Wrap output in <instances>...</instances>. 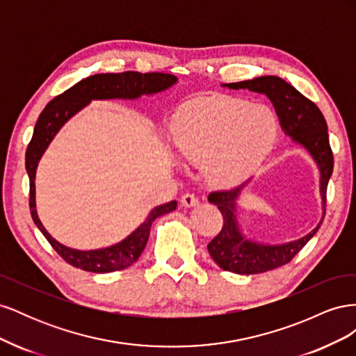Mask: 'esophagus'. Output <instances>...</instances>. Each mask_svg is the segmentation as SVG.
Here are the masks:
<instances>
[{"instance_id":"obj_1","label":"esophagus","mask_w":356,"mask_h":356,"mask_svg":"<svg viewBox=\"0 0 356 356\" xmlns=\"http://www.w3.org/2000/svg\"><path fill=\"white\" fill-rule=\"evenodd\" d=\"M181 204H182V207H186V208L197 207L199 199L195 195H193V193H186V195L181 197Z\"/></svg>"}]
</instances>
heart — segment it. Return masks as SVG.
Instances as JSON below:
<instances>
[{
  "label": "heart",
  "instance_id": "heart-1",
  "mask_svg": "<svg viewBox=\"0 0 356 356\" xmlns=\"http://www.w3.org/2000/svg\"><path fill=\"white\" fill-rule=\"evenodd\" d=\"M275 138L270 110L232 98L204 99L170 127L178 157L202 166L204 178L217 188H232L251 178L270 153Z\"/></svg>",
  "mask_w": 356,
  "mask_h": 356
}]
</instances>
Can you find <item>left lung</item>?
I'll return each mask as SVG.
<instances>
[{
	"label": "left lung",
	"mask_w": 356,
	"mask_h": 356,
	"mask_svg": "<svg viewBox=\"0 0 356 356\" xmlns=\"http://www.w3.org/2000/svg\"><path fill=\"white\" fill-rule=\"evenodd\" d=\"M222 88L233 90L248 89L263 93L272 101L284 134L293 138V141L303 147L316 161L321 174L319 190L322 207H324L325 215L327 186L332 174L334 159L327 122L318 106L276 75H264V77L252 80L222 84ZM245 186L246 182L233 190L212 191L208 196L211 203L217 204L224 220L221 232L208 243V251L222 270L238 275L264 273L293 260L294 255L301 251V248L316 234L324 215L314 230L297 241L281 245L254 242L245 238L238 222V200Z\"/></svg>",
	"instance_id": "left-lung-1"
}]
</instances>
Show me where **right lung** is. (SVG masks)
Listing matches in <instances>:
<instances>
[{
	"instance_id": "right-lung-1",
	"label": "right lung",
	"mask_w": 356,
	"mask_h": 356,
	"mask_svg": "<svg viewBox=\"0 0 356 356\" xmlns=\"http://www.w3.org/2000/svg\"><path fill=\"white\" fill-rule=\"evenodd\" d=\"M178 81L175 75L163 72H135L126 71L118 74H95L74 84L71 89L51 99L41 111L34 127L31 143L26 148L25 168L29 177V209L40 232L68 264L93 273H108L132 266L147 245L149 229L153 221L168 212L175 211L177 200L156 207L148 213L145 221L136 230L115 245L101 250L80 251L72 250L53 239L41 224L35 209V174L41 156L44 154L51 139L70 118L83 110L95 99H136L143 95H154L163 92Z\"/></svg>"
}]
</instances>
